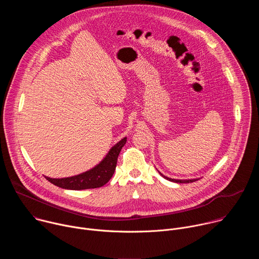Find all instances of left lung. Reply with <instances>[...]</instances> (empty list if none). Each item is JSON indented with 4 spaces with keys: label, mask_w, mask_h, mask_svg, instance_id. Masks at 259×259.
I'll return each instance as SVG.
<instances>
[{
    "label": "left lung",
    "mask_w": 259,
    "mask_h": 259,
    "mask_svg": "<svg viewBox=\"0 0 259 259\" xmlns=\"http://www.w3.org/2000/svg\"><path fill=\"white\" fill-rule=\"evenodd\" d=\"M165 179H167V180H169V181H173V182H176V183H189V182H194V181H196V180H198L199 178H193V179H174V178H169V177H167V176H165V175H163L161 172H159Z\"/></svg>",
    "instance_id": "left-lung-1"
}]
</instances>
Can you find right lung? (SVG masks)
Masks as SVG:
<instances>
[{"label": "right lung", "instance_id": "right-lung-1", "mask_svg": "<svg viewBox=\"0 0 259 259\" xmlns=\"http://www.w3.org/2000/svg\"><path fill=\"white\" fill-rule=\"evenodd\" d=\"M127 137L122 138L109 150V152L99 164L86 172L64 178H50L47 176L45 177L48 181L53 183L54 186L65 190L81 191L100 188L112 178L116 170L119 154L122 147L125 145Z\"/></svg>", "mask_w": 259, "mask_h": 259}]
</instances>
